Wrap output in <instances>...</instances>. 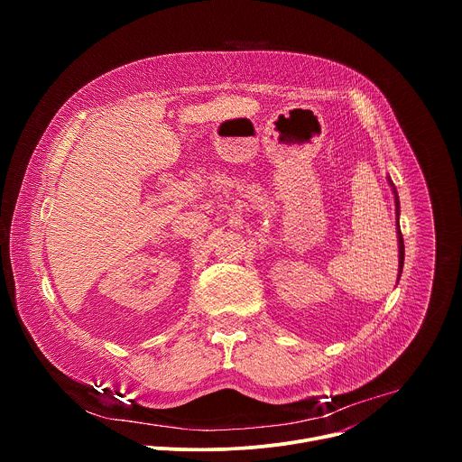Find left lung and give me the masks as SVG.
Instances as JSON below:
<instances>
[{
	"instance_id": "8db88e82",
	"label": "left lung",
	"mask_w": 462,
	"mask_h": 462,
	"mask_svg": "<svg viewBox=\"0 0 462 462\" xmlns=\"http://www.w3.org/2000/svg\"><path fill=\"white\" fill-rule=\"evenodd\" d=\"M389 184L393 188V193H394V207H397V236H399V271L402 274V267H404V239H402V232H401V226H399V214H401V203H399V195H397V188H394V184L391 182L389 179ZM399 274V278H401Z\"/></svg>"
}]
</instances>
